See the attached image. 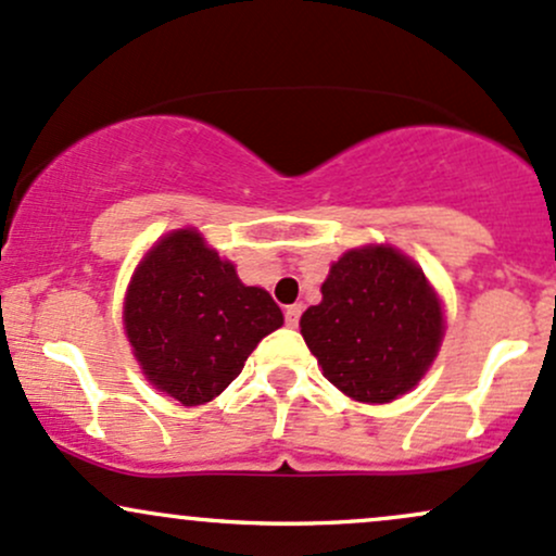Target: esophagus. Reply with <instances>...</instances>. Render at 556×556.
<instances>
[{
	"label": "esophagus",
	"instance_id": "esophagus-1",
	"mask_svg": "<svg viewBox=\"0 0 556 556\" xmlns=\"http://www.w3.org/2000/svg\"><path fill=\"white\" fill-rule=\"evenodd\" d=\"M301 314H303L301 303L285 308V321H288V327H298V321H301Z\"/></svg>",
	"mask_w": 556,
	"mask_h": 556
}]
</instances>
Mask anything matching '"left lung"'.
Instances as JSON below:
<instances>
[{
  "mask_svg": "<svg viewBox=\"0 0 556 556\" xmlns=\"http://www.w3.org/2000/svg\"><path fill=\"white\" fill-rule=\"evenodd\" d=\"M321 371L348 399L390 404L417 386L443 340V308L422 268L388 245L343 253L301 316Z\"/></svg>",
  "mask_w": 556,
  "mask_h": 556,
  "instance_id": "left-lung-1",
  "label": "left lung"
}]
</instances>
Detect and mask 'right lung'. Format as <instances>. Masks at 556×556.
<instances>
[{"mask_svg": "<svg viewBox=\"0 0 556 556\" xmlns=\"http://www.w3.org/2000/svg\"><path fill=\"white\" fill-rule=\"evenodd\" d=\"M282 321L271 295L242 285L198 229L152 245L124 301L126 338L144 377L185 406L216 399Z\"/></svg>", "mask_w": 556, "mask_h": 556, "instance_id": "1", "label": "right lung"}]
</instances>
